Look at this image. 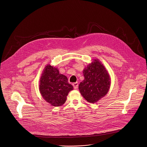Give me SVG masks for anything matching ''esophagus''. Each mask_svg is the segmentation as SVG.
I'll return each instance as SVG.
<instances>
[{"label":"esophagus","mask_w":147,"mask_h":147,"mask_svg":"<svg viewBox=\"0 0 147 147\" xmlns=\"http://www.w3.org/2000/svg\"><path fill=\"white\" fill-rule=\"evenodd\" d=\"M73 87H74V89H77V88H78V82H74V83L73 84Z\"/></svg>","instance_id":"34e87169"}]
</instances>
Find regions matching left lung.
<instances>
[{"instance_id": "1", "label": "left lung", "mask_w": 147, "mask_h": 147, "mask_svg": "<svg viewBox=\"0 0 147 147\" xmlns=\"http://www.w3.org/2000/svg\"><path fill=\"white\" fill-rule=\"evenodd\" d=\"M84 80L78 89L88 102L95 103L105 96L111 87V78L105 67L98 59H94L83 70Z\"/></svg>"}]
</instances>
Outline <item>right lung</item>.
<instances>
[{
    "instance_id": "obj_1",
    "label": "right lung",
    "mask_w": 147,
    "mask_h": 147,
    "mask_svg": "<svg viewBox=\"0 0 147 147\" xmlns=\"http://www.w3.org/2000/svg\"><path fill=\"white\" fill-rule=\"evenodd\" d=\"M39 91L43 98L53 107H60L66 100L69 92L73 90L65 75L50 65L44 69L39 81Z\"/></svg>"
}]
</instances>
